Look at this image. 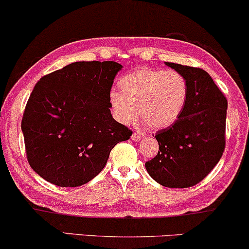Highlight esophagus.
<instances>
[{
    "instance_id": "esophagus-1",
    "label": "esophagus",
    "mask_w": 249,
    "mask_h": 249,
    "mask_svg": "<svg viewBox=\"0 0 249 249\" xmlns=\"http://www.w3.org/2000/svg\"><path fill=\"white\" fill-rule=\"evenodd\" d=\"M141 138H142V135L140 134V132H136V131H135L134 134L131 135V140L134 141V142H138V141L141 140Z\"/></svg>"
}]
</instances>
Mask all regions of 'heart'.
<instances>
[{
    "label": "heart",
    "mask_w": 249,
    "mask_h": 249,
    "mask_svg": "<svg viewBox=\"0 0 249 249\" xmlns=\"http://www.w3.org/2000/svg\"><path fill=\"white\" fill-rule=\"evenodd\" d=\"M119 86L121 91L109 93V105L124 124L138 115L148 128H167L179 118L188 99V82L176 71L140 69L122 77Z\"/></svg>",
    "instance_id": "heart-1"
}]
</instances>
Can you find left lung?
Here are the masks:
<instances>
[{
	"mask_svg": "<svg viewBox=\"0 0 249 249\" xmlns=\"http://www.w3.org/2000/svg\"><path fill=\"white\" fill-rule=\"evenodd\" d=\"M166 65L185 77L188 99L179 118L156 134L159 151L145 167L161 185L190 188L212 172L224 152L228 101L206 71Z\"/></svg>",
	"mask_w": 249,
	"mask_h": 249,
	"instance_id": "1",
	"label": "left lung"
}]
</instances>
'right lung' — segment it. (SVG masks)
I'll return each mask as SVG.
<instances>
[{"mask_svg":"<svg viewBox=\"0 0 249 249\" xmlns=\"http://www.w3.org/2000/svg\"><path fill=\"white\" fill-rule=\"evenodd\" d=\"M115 61H76L42 76L21 120L26 157L42 178L61 188L88 183L112 148L132 131L112 118Z\"/></svg>","mask_w":249,"mask_h":249,"instance_id":"1","label":"right lung"}]
</instances>
